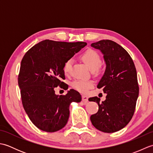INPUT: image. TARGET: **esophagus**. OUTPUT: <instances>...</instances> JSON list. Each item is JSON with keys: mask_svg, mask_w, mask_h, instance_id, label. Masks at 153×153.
I'll return each instance as SVG.
<instances>
[{"mask_svg": "<svg viewBox=\"0 0 153 153\" xmlns=\"http://www.w3.org/2000/svg\"><path fill=\"white\" fill-rule=\"evenodd\" d=\"M82 101L85 104H86L87 102H88V97H87V96L83 95L82 96Z\"/></svg>", "mask_w": 153, "mask_h": 153, "instance_id": "esophagus-1", "label": "esophagus"}]
</instances>
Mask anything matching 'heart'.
<instances>
[{
    "instance_id": "heart-1",
    "label": "heart",
    "mask_w": 153,
    "mask_h": 153,
    "mask_svg": "<svg viewBox=\"0 0 153 153\" xmlns=\"http://www.w3.org/2000/svg\"><path fill=\"white\" fill-rule=\"evenodd\" d=\"M81 58L91 70H97L101 62L99 54L95 51L92 49H88L84 52L81 56ZM71 64H72L71 59L68 60L64 63L63 70L65 74L68 75L70 73ZM93 85L94 83L93 81L91 80L77 79L71 83V86L75 90L82 93H86L90 89L92 88Z\"/></svg>"
}]
</instances>
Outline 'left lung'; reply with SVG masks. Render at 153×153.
Masks as SVG:
<instances>
[{
  "label": "left lung",
  "mask_w": 153,
  "mask_h": 153,
  "mask_svg": "<svg viewBox=\"0 0 153 153\" xmlns=\"http://www.w3.org/2000/svg\"><path fill=\"white\" fill-rule=\"evenodd\" d=\"M91 45L103 54L106 70L97 88H102L107 94L102 102L97 97L89 99L99 105L98 112L91 116V121L99 131H118L134 116L139 95L137 71L130 55L114 41L101 40Z\"/></svg>",
  "instance_id": "obj_1"
}]
</instances>
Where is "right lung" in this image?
I'll list each match as a JSON object with an SVG mask.
<instances>
[{
  "label": "right lung",
  "mask_w": 153,
  "mask_h": 153,
  "mask_svg": "<svg viewBox=\"0 0 153 153\" xmlns=\"http://www.w3.org/2000/svg\"><path fill=\"white\" fill-rule=\"evenodd\" d=\"M85 42L44 40L31 47L23 57L18 85L25 112L33 124L44 131L54 132L66 126L71 102H79L82 97L74 89L57 95L54 88L68 89L64 64L86 46Z\"/></svg>",
  "instance_id": "1"
}]
</instances>
